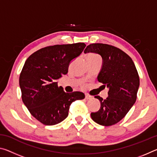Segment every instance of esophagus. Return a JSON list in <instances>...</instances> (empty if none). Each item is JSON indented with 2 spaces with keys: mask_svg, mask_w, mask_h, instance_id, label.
<instances>
[{
  "mask_svg": "<svg viewBox=\"0 0 157 157\" xmlns=\"http://www.w3.org/2000/svg\"><path fill=\"white\" fill-rule=\"evenodd\" d=\"M91 98H92V97L90 96V95H87V94L85 95V99L86 100H90V99H91Z\"/></svg>",
  "mask_w": 157,
  "mask_h": 157,
  "instance_id": "esophagus-1",
  "label": "esophagus"
}]
</instances>
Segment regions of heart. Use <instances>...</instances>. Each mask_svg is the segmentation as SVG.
<instances>
[{
	"label": "heart",
	"instance_id": "obj_1",
	"mask_svg": "<svg viewBox=\"0 0 157 157\" xmlns=\"http://www.w3.org/2000/svg\"><path fill=\"white\" fill-rule=\"evenodd\" d=\"M95 57H98L94 54H90L88 56V58H95Z\"/></svg>",
	"mask_w": 157,
	"mask_h": 157
}]
</instances>
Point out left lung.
<instances>
[{"instance_id":"obj_1","label":"left lung","mask_w":157,"mask_h":157,"mask_svg":"<svg viewBox=\"0 0 157 157\" xmlns=\"http://www.w3.org/2000/svg\"><path fill=\"white\" fill-rule=\"evenodd\" d=\"M95 52L102 58L103 63L98 80L108 87L109 96L105 100L95 96L100 102V109L91 113L98 124L111 126L121 121L136 102L139 87V76L136 66L128 55L113 46L91 44L84 52Z\"/></svg>"}]
</instances>
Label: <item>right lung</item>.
<instances>
[{
	"mask_svg": "<svg viewBox=\"0 0 157 157\" xmlns=\"http://www.w3.org/2000/svg\"><path fill=\"white\" fill-rule=\"evenodd\" d=\"M85 47L84 43L47 46L25 61L19 77L21 98L33 116L45 125L61 123L68 116L71 103L85 98L79 91L66 93L57 82Z\"/></svg>",
	"mask_w": 157,
	"mask_h": 157,
	"instance_id": "1",
	"label": "right lung"
}]
</instances>
